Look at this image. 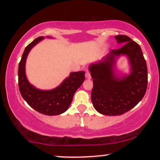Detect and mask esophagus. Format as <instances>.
Wrapping results in <instances>:
<instances>
[{"label": "esophagus", "mask_w": 160, "mask_h": 160, "mask_svg": "<svg viewBox=\"0 0 160 160\" xmlns=\"http://www.w3.org/2000/svg\"><path fill=\"white\" fill-rule=\"evenodd\" d=\"M85 76H86V78H87V79H90L91 78V74H90V73H89V71H88V70L86 71Z\"/></svg>", "instance_id": "esophagus-1"}]
</instances>
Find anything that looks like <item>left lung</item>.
Segmentation results:
<instances>
[{"label":"left lung","instance_id":"1","mask_svg":"<svg viewBox=\"0 0 160 160\" xmlns=\"http://www.w3.org/2000/svg\"><path fill=\"white\" fill-rule=\"evenodd\" d=\"M115 39L124 45L112 49L102 60L92 63L89 68L93 79L92 102L98 113L107 116L130 111L143 98L148 86V68L140 46L126 35L115 36ZM122 55L128 58L130 73L119 75L115 62Z\"/></svg>","mask_w":160,"mask_h":160}]
</instances>
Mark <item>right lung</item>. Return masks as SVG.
I'll return each instance as SVG.
<instances>
[{"instance_id": "obj_1", "label": "right lung", "mask_w": 160, "mask_h": 160, "mask_svg": "<svg viewBox=\"0 0 160 160\" xmlns=\"http://www.w3.org/2000/svg\"><path fill=\"white\" fill-rule=\"evenodd\" d=\"M47 38H49V37ZM43 39H44L43 37H39L25 47L18 69L19 91L24 100L35 111L48 116L58 115L65 112L69 108L75 92L85 80V72H71L69 77L53 89H37L28 80L25 74V63L31 49Z\"/></svg>"}]
</instances>
